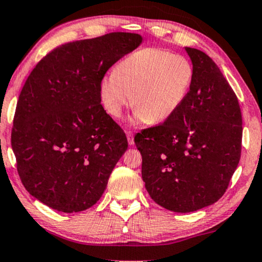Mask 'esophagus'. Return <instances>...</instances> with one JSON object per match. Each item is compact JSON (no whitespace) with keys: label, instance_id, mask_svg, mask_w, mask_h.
<instances>
[{"label":"esophagus","instance_id":"esophagus-1","mask_svg":"<svg viewBox=\"0 0 262 262\" xmlns=\"http://www.w3.org/2000/svg\"><path fill=\"white\" fill-rule=\"evenodd\" d=\"M127 139H128V143H129L130 146L134 145V134H133L132 132H127Z\"/></svg>","mask_w":262,"mask_h":262}]
</instances>
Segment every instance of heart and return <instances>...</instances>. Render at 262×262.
Returning <instances> with one entry per match:
<instances>
[{
	"label": "heart",
	"mask_w": 262,
	"mask_h": 262,
	"mask_svg": "<svg viewBox=\"0 0 262 262\" xmlns=\"http://www.w3.org/2000/svg\"><path fill=\"white\" fill-rule=\"evenodd\" d=\"M194 77L192 62L169 51L146 47L135 51L102 79L101 101L106 113L121 117L136 109L135 123H163L183 104Z\"/></svg>",
	"instance_id": "1"
}]
</instances>
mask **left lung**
Here are the masks:
<instances>
[{"label": "left lung", "instance_id": "left-lung-1", "mask_svg": "<svg viewBox=\"0 0 262 262\" xmlns=\"http://www.w3.org/2000/svg\"><path fill=\"white\" fill-rule=\"evenodd\" d=\"M194 69L190 93L164 123L138 133L147 192L163 208L192 212L226 192L241 157L238 101L208 54L185 47Z\"/></svg>", "mask_w": 262, "mask_h": 262}]
</instances>
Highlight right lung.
I'll return each mask as SVG.
<instances>
[{"label": "right lung", "instance_id": "right-lung-1", "mask_svg": "<svg viewBox=\"0 0 262 262\" xmlns=\"http://www.w3.org/2000/svg\"><path fill=\"white\" fill-rule=\"evenodd\" d=\"M142 42L115 32L65 43L40 60L17 101L12 148L26 190L50 208L79 212L98 202L128 148L101 104L99 85Z\"/></svg>", "mask_w": 262, "mask_h": 262}]
</instances>
